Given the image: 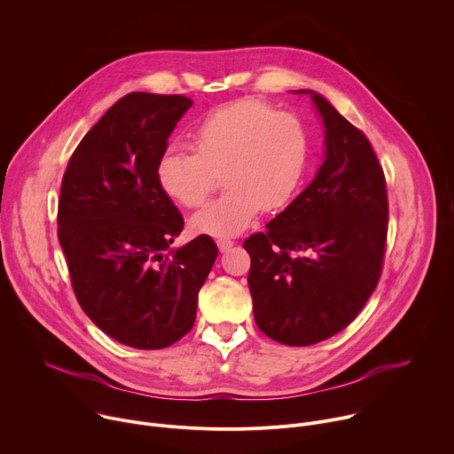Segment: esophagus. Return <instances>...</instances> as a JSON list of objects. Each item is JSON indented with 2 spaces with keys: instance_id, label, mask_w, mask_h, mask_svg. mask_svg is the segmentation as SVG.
Instances as JSON below:
<instances>
[{
  "instance_id": "1",
  "label": "esophagus",
  "mask_w": 454,
  "mask_h": 454,
  "mask_svg": "<svg viewBox=\"0 0 454 454\" xmlns=\"http://www.w3.org/2000/svg\"><path fill=\"white\" fill-rule=\"evenodd\" d=\"M233 244H235V242L230 240V239H217V247H219L221 253H226L228 249H231Z\"/></svg>"
}]
</instances>
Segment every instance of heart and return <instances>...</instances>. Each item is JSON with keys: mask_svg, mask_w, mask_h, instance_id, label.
<instances>
[{"mask_svg": "<svg viewBox=\"0 0 454 454\" xmlns=\"http://www.w3.org/2000/svg\"><path fill=\"white\" fill-rule=\"evenodd\" d=\"M192 151L172 145L158 161V183L181 207H200L223 172V196L190 219L200 235L233 237L264 210L291 201L303 177V123L261 100H237L207 114L190 133Z\"/></svg>", "mask_w": 454, "mask_h": 454, "instance_id": "obj_1", "label": "heart"}]
</instances>
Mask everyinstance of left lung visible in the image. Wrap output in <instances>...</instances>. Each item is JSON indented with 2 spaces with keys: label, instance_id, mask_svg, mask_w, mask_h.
Here are the masks:
<instances>
[{
  "label": "left lung",
  "instance_id": "left-lung-1",
  "mask_svg": "<svg viewBox=\"0 0 454 454\" xmlns=\"http://www.w3.org/2000/svg\"><path fill=\"white\" fill-rule=\"evenodd\" d=\"M294 93L310 97L323 123V163L244 249L258 329L278 343L307 347L343 331L377 287L387 200L368 138L323 95Z\"/></svg>",
  "mask_w": 454,
  "mask_h": 454
}]
</instances>
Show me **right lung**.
<instances>
[{
	"label": "right lung",
	"instance_id": "add662e5",
	"mask_svg": "<svg viewBox=\"0 0 454 454\" xmlns=\"http://www.w3.org/2000/svg\"><path fill=\"white\" fill-rule=\"evenodd\" d=\"M192 104L125 95L90 129L62 177L59 242L77 300L102 333L140 350L165 348L193 327L219 253L208 235L170 246L183 215L156 176Z\"/></svg>",
	"mask_w": 454,
	"mask_h": 454
}]
</instances>
